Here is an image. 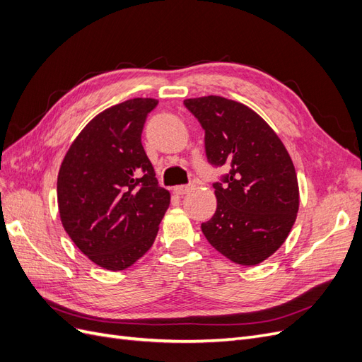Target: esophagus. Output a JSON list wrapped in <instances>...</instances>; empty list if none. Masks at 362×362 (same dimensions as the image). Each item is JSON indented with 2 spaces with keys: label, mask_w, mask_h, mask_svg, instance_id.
<instances>
[{
  "label": "esophagus",
  "mask_w": 362,
  "mask_h": 362,
  "mask_svg": "<svg viewBox=\"0 0 362 362\" xmlns=\"http://www.w3.org/2000/svg\"><path fill=\"white\" fill-rule=\"evenodd\" d=\"M193 187H194V185H193L192 182L184 184V185H175V187H173V193H177V194L182 196V194H187L189 192H192Z\"/></svg>",
  "instance_id": "esophagus-1"
}]
</instances>
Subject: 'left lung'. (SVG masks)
Here are the masks:
<instances>
[{
	"label": "left lung",
	"mask_w": 362,
	"mask_h": 362,
	"mask_svg": "<svg viewBox=\"0 0 362 362\" xmlns=\"http://www.w3.org/2000/svg\"><path fill=\"white\" fill-rule=\"evenodd\" d=\"M205 131L208 163L229 164L214 182L217 208L201 225L210 245L242 266H257L286 242L299 210L293 161L264 119L222 96L185 100Z\"/></svg>",
	"instance_id": "left-lung-1"
}]
</instances>
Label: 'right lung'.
<instances>
[{"instance_id":"right-lung-1","label":"right lung","mask_w":362,"mask_h":362,"mask_svg":"<svg viewBox=\"0 0 362 362\" xmlns=\"http://www.w3.org/2000/svg\"><path fill=\"white\" fill-rule=\"evenodd\" d=\"M157 104L152 98H134L95 116L72 141L59 170L64 231L107 270H124L146 254L170 204L141 145L146 116Z\"/></svg>"}]
</instances>
